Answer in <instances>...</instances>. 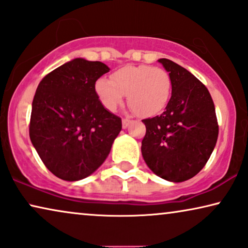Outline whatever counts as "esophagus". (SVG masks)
<instances>
[{"label":"esophagus","mask_w":248,"mask_h":248,"mask_svg":"<svg viewBox=\"0 0 248 248\" xmlns=\"http://www.w3.org/2000/svg\"><path fill=\"white\" fill-rule=\"evenodd\" d=\"M130 124H131L130 119H128V118L122 119V127H124V128H127L128 126H129Z\"/></svg>","instance_id":"1"}]
</instances>
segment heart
I'll list each match as a JSON object with an SVG mask.
<instances>
[{
  "label": "heart",
  "mask_w": 248,
  "mask_h": 248,
  "mask_svg": "<svg viewBox=\"0 0 248 248\" xmlns=\"http://www.w3.org/2000/svg\"><path fill=\"white\" fill-rule=\"evenodd\" d=\"M172 82L169 72L151 65H126L111 76L98 79L95 92L107 110L113 112L127 95L128 104L141 117H151L167 108Z\"/></svg>",
  "instance_id": "obj_1"
}]
</instances>
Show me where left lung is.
<instances>
[{
  "label": "left lung",
  "instance_id": "obj_1",
  "mask_svg": "<svg viewBox=\"0 0 248 248\" xmlns=\"http://www.w3.org/2000/svg\"><path fill=\"white\" fill-rule=\"evenodd\" d=\"M172 93L166 110L144 119L141 154L148 168L163 179L181 183L196 176L212 154L219 124L212 97L203 82L168 59Z\"/></svg>",
  "mask_w": 248,
  "mask_h": 248
}]
</instances>
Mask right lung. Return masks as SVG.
<instances>
[{
	"instance_id": "obj_1",
	"label": "right lung",
	"mask_w": 248,
	"mask_h": 248,
	"mask_svg": "<svg viewBox=\"0 0 248 248\" xmlns=\"http://www.w3.org/2000/svg\"><path fill=\"white\" fill-rule=\"evenodd\" d=\"M108 67L75 59L42 79L32 100L29 137L51 172L76 181L94 172L110 153L121 118L98 100L95 84Z\"/></svg>"
}]
</instances>
